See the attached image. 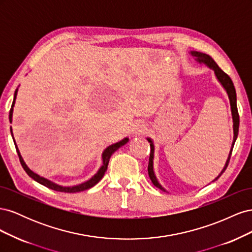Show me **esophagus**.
<instances>
[{
	"mask_svg": "<svg viewBox=\"0 0 252 252\" xmlns=\"http://www.w3.org/2000/svg\"><path fill=\"white\" fill-rule=\"evenodd\" d=\"M145 129H146V127H145V124L143 123V122H141V121L134 122V123L131 124V126H130V132L133 135H141L142 133H144Z\"/></svg>",
	"mask_w": 252,
	"mask_h": 252,
	"instance_id": "34e87169",
	"label": "esophagus"
}]
</instances>
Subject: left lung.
Masks as SVG:
<instances>
[{"label":"left lung","mask_w":252,"mask_h":252,"mask_svg":"<svg viewBox=\"0 0 252 252\" xmlns=\"http://www.w3.org/2000/svg\"><path fill=\"white\" fill-rule=\"evenodd\" d=\"M190 55H191L196 62H199L200 64H205L207 67H209L210 69H212L215 71V75L217 80L220 82V85L223 86V88L225 89L226 94L228 95V98H229V103H230V109H231V116H232V122H233V141L231 144V148L229 151V155H228V158L226 159V163L224 165V168L222 169V171L220 172V174L218 177L213 180L212 182L217 181L220 175L223 174V172L226 170L228 163H229V159L231 157V152L234 146V143L236 141V138H238V134H239V125H240V118H239V112H238V107H236V93H235V88L233 83L231 81V79L229 78V75L226 74L218 66V64L215 62V60H213L210 56L206 55V53L203 52H199V51H190ZM147 141L150 143V157H149V163H148V174H149V178L152 182V184H154L156 187L159 188L163 191L168 192L167 190L159 184L157 177H156V173H155V169H154V159H155V144L154 141H152L150 138H147Z\"/></svg>","instance_id":"left-lung-1"}]
</instances>
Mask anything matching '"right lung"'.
I'll use <instances>...</instances> for the list:
<instances>
[{
    "label": "right lung",
    "instance_id": "obj_1",
    "mask_svg": "<svg viewBox=\"0 0 252 252\" xmlns=\"http://www.w3.org/2000/svg\"><path fill=\"white\" fill-rule=\"evenodd\" d=\"M17 94H18V88L16 89V93H14V96H13V102H12V105H11V109L9 111V121L10 123L12 122V113H13V107H14V103H16V98H17ZM10 132H11V135H12V139H13V142H14V145H16V148H17V152H18V156H19V158H20V162H21V165L23 168H24V170L26 171V173L29 175L30 178L33 179L35 182L40 183L41 185H44L45 187H48L52 190H56V191H60V192H69V193H73V192H80V191H84V190H87L91 187H94L95 184H97L98 182L101 181V179L104 177V174L106 172V170H107V167H108V163H109V159H110V157L112 156V154H114L120 147L124 146V145L126 143H128L129 139L128 138H124L123 140H121L120 142H117L114 143L112 145H109V146L106 148L103 154H102V166L98 168V170L96 171L95 174H94L93 177H91L88 181L84 182V183H81V184L79 185H74V186H62V185H59L57 184V183L52 182L48 179H45L43 177H41V175H39L37 173L33 172L32 170L29 169V167L26 165V163L24 162V159H23L21 154H20V150L17 146L16 144V141H14V138H13V134H12V128L10 127Z\"/></svg>",
    "mask_w": 252,
    "mask_h": 252
}]
</instances>
